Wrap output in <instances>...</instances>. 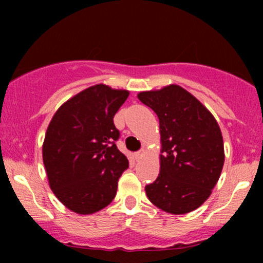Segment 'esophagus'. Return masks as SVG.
<instances>
[{
	"label": "esophagus",
	"instance_id": "esophagus-1",
	"mask_svg": "<svg viewBox=\"0 0 263 263\" xmlns=\"http://www.w3.org/2000/svg\"><path fill=\"white\" fill-rule=\"evenodd\" d=\"M144 155H146V149L144 148H142L141 151H138V152H136L135 153V156H136V158H141V157H143Z\"/></svg>",
	"mask_w": 263,
	"mask_h": 263
}]
</instances>
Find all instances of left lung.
I'll list each match as a JSON object with an SVG mask.
<instances>
[{"label":"left lung","instance_id":"obj_1","mask_svg":"<svg viewBox=\"0 0 263 263\" xmlns=\"http://www.w3.org/2000/svg\"><path fill=\"white\" fill-rule=\"evenodd\" d=\"M137 98L159 119V174L146 185L153 205L174 215L198 209L218 183L225 152L213 114L182 86L171 84Z\"/></svg>","mask_w":263,"mask_h":263}]
</instances>
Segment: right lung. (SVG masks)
Masks as SVG:
<instances>
[{
    "instance_id": "obj_1",
    "label": "right lung",
    "mask_w": 263,
    "mask_h": 263,
    "mask_svg": "<svg viewBox=\"0 0 263 263\" xmlns=\"http://www.w3.org/2000/svg\"><path fill=\"white\" fill-rule=\"evenodd\" d=\"M128 95L96 84L66 100L48 125L42 147L48 183L73 213H98L116 195L128 159L115 144L114 116Z\"/></svg>"
}]
</instances>
